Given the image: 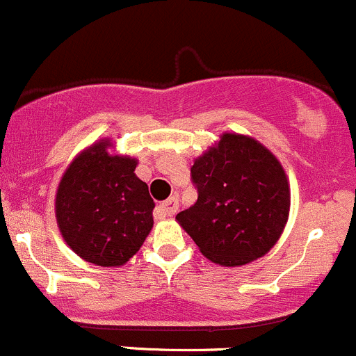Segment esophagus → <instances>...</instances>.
<instances>
[{
    "label": "esophagus",
    "instance_id": "obj_1",
    "mask_svg": "<svg viewBox=\"0 0 356 356\" xmlns=\"http://www.w3.org/2000/svg\"><path fill=\"white\" fill-rule=\"evenodd\" d=\"M177 211H178V199L173 195V197H170L168 200H164V202L157 207V216L159 218L173 216Z\"/></svg>",
    "mask_w": 356,
    "mask_h": 356
}]
</instances>
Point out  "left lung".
I'll use <instances>...</instances> for the list:
<instances>
[{"instance_id": "8db88e82", "label": "left lung", "mask_w": 356, "mask_h": 356, "mask_svg": "<svg viewBox=\"0 0 356 356\" xmlns=\"http://www.w3.org/2000/svg\"><path fill=\"white\" fill-rule=\"evenodd\" d=\"M197 202L177 214L183 230L211 261L241 266L265 256L287 223L289 183L266 147L225 133L190 170Z\"/></svg>"}]
</instances>
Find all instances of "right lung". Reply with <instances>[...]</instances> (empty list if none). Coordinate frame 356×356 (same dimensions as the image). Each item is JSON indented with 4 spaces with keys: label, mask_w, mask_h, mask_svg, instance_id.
Returning <instances> with one entry per match:
<instances>
[{
    "label": "right lung",
    "mask_w": 356,
    "mask_h": 356,
    "mask_svg": "<svg viewBox=\"0 0 356 356\" xmlns=\"http://www.w3.org/2000/svg\"><path fill=\"white\" fill-rule=\"evenodd\" d=\"M100 140L70 163L57 190L62 237L77 256L98 266H121L152 230L154 200L135 175L136 161L111 156Z\"/></svg>",
    "instance_id": "right-lung-1"
}]
</instances>
